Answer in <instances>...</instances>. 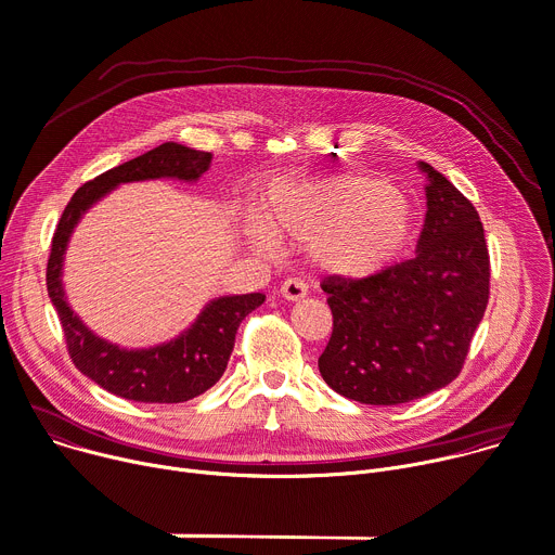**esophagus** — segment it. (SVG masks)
<instances>
[{
	"label": "esophagus",
	"instance_id": "1",
	"mask_svg": "<svg viewBox=\"0 0 555 555\" xmlns=\"http://www.w3.org/2000/svg\"><path fill=\"white\" fill-rule=\"evenodd\" d=\"M306 294H308L306 283L300 281V279H296V276L285 279L283 285H281V296L287 298V300H298V298H304Z\"/></svg>",
	"mask_w": 555,
	"mask_h": 555
}]
</instances>
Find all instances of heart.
I'll list each match as a JSON object with an SVG mask.
<instances>
[{
  "label": "heart",
  "instance_id": "b5f03b06",
  "mask_svg": "<svg viewBox=\"0 0 555 555\" xmlns=\"http://www.w3.org/2000/svg\"><path fill=\"white\" fill-rule=\"evenodd\" d=\"M263 219L276 236L306 241L319 270L345 279L387 270L414 236L408 198L387 181L363 175L283 181L268 192ZM251 236L261 249H272L261 230Z\"/></svg>",
  "mask_w": 555,
  "mask_h": 555
}]
</instances>
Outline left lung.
Listing matches in <instances>:
<instances>
[{"label":"left lung","instance_id":"8db88e82","mask_svg":"<svg viewBox=\"0 0 555 555\" xmlns=\"http://www.w3.org/2000/svg\"><path fill=\"white\" fill-rule=\"evenodd\" d=\"M427 217L414 259L365 276L330 274L321 287L332 336L323 380L363 405H400L463 372L489 304V249L472 201L429 164Z\"/></svg>","mask_w":555,"mask_h":555}]
</instances>
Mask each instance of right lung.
<instances>
[{
  "label": "right lung",
  "instance_id": "1",
  "mask_svg": "<svg viewBox=\"0 0 555 555\" xmlns=\"http://www.w3.org/2000/svg\"><path fill=\"white\" fill-rule=\"evenodd\" d=\"M210 164L212 153H201L181 143H162L150 153L86 181L73 194L57 223L46 266L48 296L60 314L70 361L111 393L134 402H183L208 391L228 367L238 325L266 300L261 292L217 298L177 340L139 351H126L96 338L66 304L60 281L66 243L79 217L99 196L119 183L141 179L177 177L192 181L204 175Z\"/></svg>",
  "mask_w": 555,
  "mask_h": 555
}]
</instances>
